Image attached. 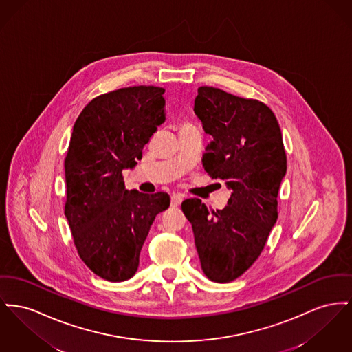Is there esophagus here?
<instances>
[{
	"label": "esophagus",
	"instance_id": "34e87169",
	"mask_svg": "<svg viewBox=\"0 0 352 352\" xmlns=\"http://www.w3.org/2000/svg\"><path fill=\"white\" fill-rule=\"evenodd\" d=\"M184 201V197L181 194H173L171 195V206L178 207Z\"/></svg>",
	"mask_w": 352,
	"mask_h": 352
}]
</instances>
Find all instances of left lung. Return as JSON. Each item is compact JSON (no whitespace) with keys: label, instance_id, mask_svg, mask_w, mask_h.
<instances>
[{"label":"left lung","instance_id":"1","mask_svg":"<svg viewBox=\"0 0 352 352\" xmlns=\"http://www.w3.org/2000/svg\"><path fill=\"white\" fill-rule=\"evenodd\" d=\"M194 111L212 137L202 164L231 190L228 206L208 210L198 198L182 202L192 226L201 267L210 280L228 283L258 259L278 219V191L287 170L275 114L258 100L198 87Z\"/></svg>","mask_w":352,"mask_h":352}]
</instances>
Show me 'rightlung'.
<instances>
[{
    "label": "right lung",
    "mask_w": 352,
    "mask_h": 352,
    "mask_svg": "<svg viewBox=\"0 0 352 352\" xmlns=\"http://www.w3.org/2000/svg\"><path fill=\"white\" fill-rule=\"evenodd\" d=\"M165 89L131 86L96 97L78 116L65 158V217L83 263L109 282L130 279L166 192L126 190L122 171L165 122Z\"/></svg>",
    "instance_id": "1"
}]
</instances>
